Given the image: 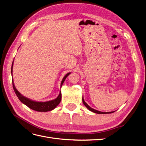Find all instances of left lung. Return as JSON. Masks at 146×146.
I'll return each instance as SVG.
<instances>
[{
	"label": "left lung",
	"mask_w": 146,
	"mask_h": 146,
	"mask_svg": "<svg viewBox=\"0 0 146 146\" xmlns=\"http://www.w3.org/2000/svg\"><path fill=\"white\" fill-rule=\"evenodd\" d=\"M82 101H83V104L85 105V107H86L88 110H90L91 111H92V112H94V113H97V114H109V113H112L114 112V111H111V112H102V111H98V110H94V109H93V108H92L91 107H90V106L88 105L85 102V100H84L83 97V98H82Z\"/></svg>",
	"instance_id": "1"
}]
</instances>
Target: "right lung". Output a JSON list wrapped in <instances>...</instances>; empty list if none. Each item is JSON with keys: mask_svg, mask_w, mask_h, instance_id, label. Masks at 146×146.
<instances>
[{"mask_svg": "<svg viewBox=\"0 0 146 146\" xmlns=\"http://www.w3.org/2000/svg\"><path fill=\"white\" fill-rule=\"evenodd\" d=\"M13 61L12 66H11V75H12V72H13ZM70 74V72L68 73L63 77V80H62V81H61V86L63 85L65 79ZM12 83H13V89H14L15 93H16L17 98H18V99H19V100L22 103L25 104L26 106H27L29 108L35 110V111H40V112H47L48 111H52V110L55 109L57 107V106L58 105V104L61 102V92H60L58 96L55 99L52 100L50 101L42 102H36V101L32 100L30 99L25 98V97L22 95L20 92L16 90V88L15 86L14 82H13V79H12Z\"/></svg>", "mask_w": 146, "mask_h": 146, "instance_id": "1", "label": "right lung"}]
</instances>
